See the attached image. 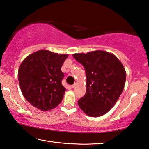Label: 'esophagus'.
Instances as JSON below:
<instances>
[{
  "instance_id": "34e87169",
  "label": "esophagus",
  "mask_w": 149,
  "mask_h": 149,
  "mask_svg": "<svg viewBox=\"0 0 149 149\" xmlns=\"http://www.w3.org/2000/svg\"><path fill=\"white\" fill-rule=\"evenodd\" d=\"M75 86H76V83L73 84V85H71V87H72V88H74V87H75Z\"/></svg>"
}]
</instances>
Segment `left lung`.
Wrapping results in <instances>:
<instances>
[{
	"instance_id": "1",
	"label": "left lung",
	"mask_w": 149,
	"mask_h": 149,
	"mask_svg": "<svg viewBox=\"0 0 149 149\" xmlns=\"http://www.w3.org/2000/svg\"><path fill=\"white\" fill-rule=\"evenodd\" d=\"M73 57L85 69L87 91L78 101L79 106L91 117L107 113L124 90L126 73L119 59L103 50L74 54Z\"/></svg>"
}]
</instances>
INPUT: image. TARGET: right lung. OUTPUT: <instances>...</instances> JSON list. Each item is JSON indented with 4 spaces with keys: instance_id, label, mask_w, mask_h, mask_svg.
Returning <instances> with one entry per match:
<instances>
[{
    "instance_id": "obj_1",
    "label": "right lung",
    "mask_w": 149,
    "mask_h": 149,
    "mask_svg": "<svg viewBox=\"0 0 149 149\" xmlns=\"http://www.w3.org/2000/svg\"><path fill=\"white\" fill-rule=\"evenodd\" d=\"M67 57L41 49L23 60L18 71L19 83L24 97L33 106L49 111L62 101L66 89L61 83V67Z\"/></svg>"
}]
</instances>
